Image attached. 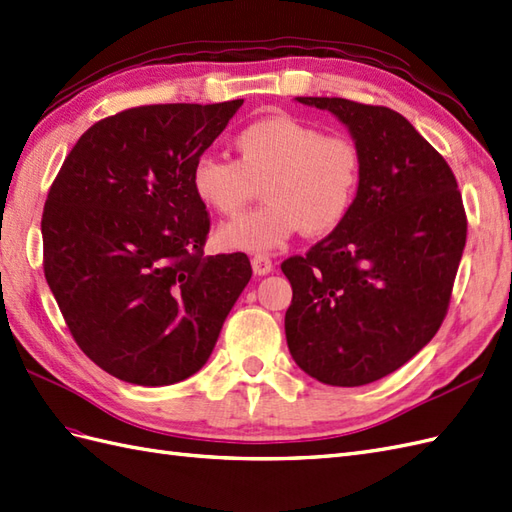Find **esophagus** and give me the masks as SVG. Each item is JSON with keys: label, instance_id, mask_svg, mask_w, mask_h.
<instances>
[{"label": "esophagus", "instance_id": "esophagus-1", "mask_svg": "<svg viewBox=\"0 0 512 512\" xmlns=\"http://www.w3.org/2000/svg\"><path fill=\"white\" fill-rule=\"evenodd\" d=\"M251 266H253V272L257 274V277H266V274L272 272V261L268 255H255L251 259Z\"/></svg>", "mask_w": 512, "mask_h": 512}]
</instances>
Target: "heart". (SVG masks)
<instances>
[{
	"label": "heart",
	"mask_w": 512,
	"mask_h": 512,
	"mask_svg": "<svg viewBox=\"0 0 512 512\" xmlns=\"http://www.w3.org/2000/svg\"><path fill=\"white\" fill-rule=\"evenodd\" d=\"M233 147L235 162L201 155L190 173L196 199L222 216H238L264 188L266 205L216 231L225 251L270 253L303 229L331 233L357 203L363 155L348 136L272 114L240 129Z\"/></svg>",
	"instance_id": "heart-1"
}]
</instances>
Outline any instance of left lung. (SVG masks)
Returning a JSON list of instances; mask_svg holds the SVG:
<instances>
[{"instance_id": "left-lung-1", "label": "left lung", "mask_w": 512, "mask_h": 512, "mask_svg": "<svg viewBox=\"0 0 512 512\" xmlns=\"http://www.w3.org/2000/svg\"><path fill=\"white\" fill-rule=\"evenodd\" d=\"M296 101L350 131L363 179L342 225L281 264L292 283L287 348L316 381L361 387L439 331L467 238L463 199L448 162L402 114L342 97Z\"/></svg>"}]
</instances>
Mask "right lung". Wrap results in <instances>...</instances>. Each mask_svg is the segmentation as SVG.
Segmentation results:
<instances>
[{"mask_svg": "<svg viewBox=\"0 0 512 512\" xmlns=\"http://www.w3.org/2000/svg\"><path fill=\"white\" fill-rule=\"evenodd\" d=\"M242 99L164 103L90 127L43 212L45 279L73 339L101 370L162 387L199 372L251 281L244 253L207 255L192 164Z\"/></svg>", "mask_w": 512, "mask_h": 512, "instance_id": "1", "label": "right lung"}]
</instances>
